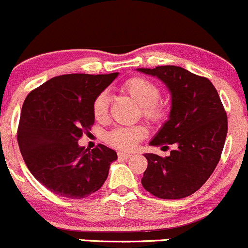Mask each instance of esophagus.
Segmentation results:
<instances>
[{
	"label": "esophagus",
	"mask_w": 248,
	"mask_h": 248,
	"mask_svg": "<svg viewBox=\"0 0 248 248\" xmlns=\"http://www.w3.org/2000/svg\"><path fill=\"white\" fill-rule=\"evenodd\" d=\"M131 155H132V154H130V153H124V152H119V153H118L119 158H124V159L130 158V156H131Z\"/></svg>",
	"instance_id": "1"
}]
</instances>
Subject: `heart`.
<instances>
[{"label": "heart", "mask_w": 248, "mask_h": 248, "mask_svg": "<svg viewBox=\"0 0 248 248\" xmlns=\"http://www.w3.org/2000/svg\"><path fill=\"white\" fill-rule=\"evenodd\" d=\"M124 93L132 97L141 106L142 116L152 123L161 122L168 114V105L159 100L160 90L151 80L142 77L127 79L122 87ZM108 94L102 92L93 102V116L99 122L105 121L108 113ZM147 134L146 127L142 125L135 126H118L106 135V141L111 146L123 151L135 148L137 142Z\"/></svg>", "instance_id": "obj_1"}]
</instances>
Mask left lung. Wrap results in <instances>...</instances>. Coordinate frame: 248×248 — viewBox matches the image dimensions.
I'll list each match as a JSON object with an SVG mask.
<instances>
[{
  "label": "left lung",
  "mask_w": 248,
  "mask_h": 248,
  "mask_svg": "<svg viewBox=\"0 0 248 248\" xmlns=\"http://www.w3.org/2000/svg\"><path fill=\"white\" fill-rule=\"evenodd\" d=\"M137 71L158 77L171 94L169 121L149 144L176 147L165 158L144 154L142 186L160 199L189 197L212 175L224 147L228 118L219 95L207 78L178 66Z\"/></svg>",
  "instance_id": "1"
}]
</instances>
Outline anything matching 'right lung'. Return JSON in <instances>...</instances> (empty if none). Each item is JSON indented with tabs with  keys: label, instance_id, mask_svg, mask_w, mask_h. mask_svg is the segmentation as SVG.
<instances>
[{
	"label": "right lung",
	"instance_id": "right-lung-1",
	"mask_svg": "<svg viewBox=\"0 0 248 248\" xmlns=\"http://www.w3.org/2000/svg\"><path fill=\"white\" fill-rule=\"evenodd\" d=\"M72 73L49 79L26 96L18 143L33 177L46 189L68 199H83L102 187L113 149L99 144L88 151L78 140L94 124L93 102L117 78Z\"/></svg>",
	"mask_w": 248,
	"mask_h": 248
}]
</instances>
